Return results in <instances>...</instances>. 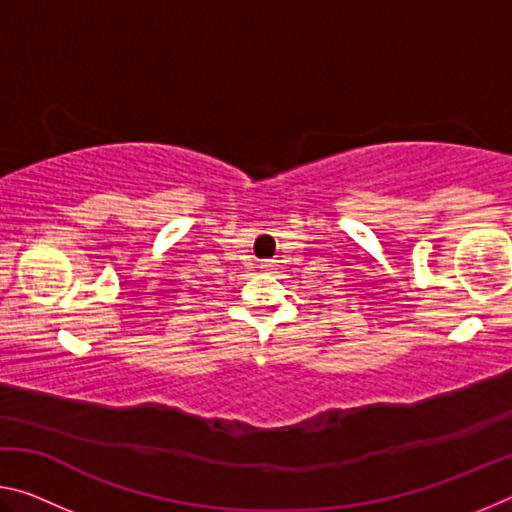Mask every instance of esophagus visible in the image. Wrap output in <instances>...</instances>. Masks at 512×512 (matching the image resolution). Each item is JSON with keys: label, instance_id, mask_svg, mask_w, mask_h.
I'll use <instances>...</instances> for the list:
<instances>
[{"label": "esophagus", "instance_id": "1", "mask_svg": "<svg viewBox=\"0 0 512 512\" xmlns=\"http://www.w3.org/2000/svg\"><path fill=\"white\" fill-rule=\"evenodd\" d=\"M262 266H264V268H268V266H271V264H268V262H264V264H262Z\"/></svg>", "mask_w": 512, "mask_h": 512}]
</instances>
